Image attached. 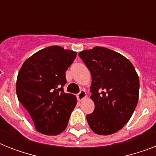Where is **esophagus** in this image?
Instances as JSON below:
<instances>
[{
  "label": "esophagus",
  "mask_w": 156,
  "mask_h": 156,
  "mask_svg": "<svg viewBox=\"0 0 156 156\" xmlns=\"http://www.w3.org/2000/svg\"><path fill=\"white\" fill-rule=\"evenodd\" d=\"M86 97H87V93H86V91L84 90H81L80 92L78 94V100L79 101H81V100H83Z\"/></svg>",
  "instance_id": "1"
}]
</instances>
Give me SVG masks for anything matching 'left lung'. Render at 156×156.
Listing matches in <instances>:
<instances>
[{
    "instance_id": "8db88e82",
    "label": "left lung",
    "mask_w": 156,
    "mask_h": 156,
    "mask_svg": "<svg viewBox=\"0 0 156 156\" xmlns=\"http://www.w3.org/2000/svg\"><path fill=\"white\" fill-rule=\"evenodd\" d=\"M91 74L90 99L95 110L87 115L93 132L109 135L124 127L138 100L139 78L130 61L121 54L103 47L79 52Z\"/></svg>"
}]
</instances>
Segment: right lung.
<instances>
[{
	"label": "right lung",
	"mask_w": 156,
	"mask_h": 156,
	"mask_svg": "<svg viewBox=\"0 0 156 156\" xmlns=\"http://www.w3.org/2000/svg\"><path fill=\"white\" fill-rule=\"evenodd\" d=\"M76 55L51 46L32 55L21 67L16 83L18 99L40 133L57 135L67 127L77 100L75 95L64 92L63 87Z\"/></svg>",
	"instance_id": "right-lung-1"
}]
</instances>
